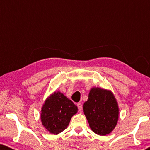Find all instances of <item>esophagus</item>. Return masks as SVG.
I'll use <instances>...</instances> for the list:
<instances>
[{
    "label": "esophagus",
    "instance_id": "1",
    "mask_svg": "<svg viewBox=\"0 0 150 150\" xmlns=\"http://www.w3.org/2000/svg\"><path fill=\"white\" fill-rule=\"evenodd\" d=\"M77 106H78V108H79V111H81L82 109H83V106H82V104L79 102V103H77Z\"/></svg>",
    "mask_w": 150,
    "mask_h": 150
}]
</instances>
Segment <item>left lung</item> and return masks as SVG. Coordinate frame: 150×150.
I'll return each instance as SVG.
<instances>
[{
  "label": "left lung",
  "mask_w": 150,
  "mask_h": 150,
  "mask_svg": "<svg viewBox=\"0 0 150 150\" xmlns=\"http://www.w3.org/2000/svg\"><path fill=\"white\" fill-rule=\"evenodd\" d=\"M83 110L90 128L96 134L106 135L116 126L119 108L111 91L99 87L91 89Z\"/></svg>",
  "instance_id": "1"
}]
</instances>
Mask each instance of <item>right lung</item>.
Here are the masks:
<instances>
[{
    "instance_id": "add662e5",
    "label": "right lung",
    "mask_w": 150,
    "mask_h": 150,
    "mask_svg": "<svg viewBox=\"0 0 150 150\" xmlns=\"http://www.w3.org/2000/svg\"><path fill=\"white\" fill-rule=\"evenodd\" d=\"M78 107L71 100L61 93L54 92L47 98L42 108V125L51 134H57L65 130Z\"/></svg>"
}]
</instances>
